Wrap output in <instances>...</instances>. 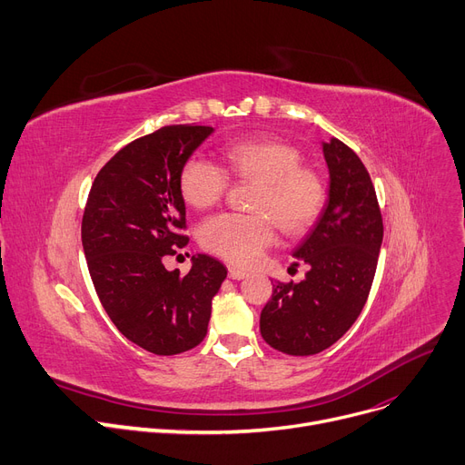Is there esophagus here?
Masks as SVG:
<instances>
[{
    "mask_svg": "<svg viewBox=\"0 0 465 465\" xmlns=\"http://www.w3.org/2000/svg\"><path fill=\"white\" fill-rule=\"evenodd\" d=\"M228 274H230V278H233V281H242V278L249 276V272L242 269H237V267H228Z\"/></svg>",
    "mask_w": 465,
    "mask_h": 465,
    "instance_id": "34e87169",
    "label": "esophagus"
}]
</instances>
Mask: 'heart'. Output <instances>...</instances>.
Instances as JSON below:
<instances>
[{"mask_svg":"<svg viewBox=\"0 0 465 465\" xmlns=\"http://www.w3.org/2000/svg\"><path fill=\"white\" fill-rule=\"evenodd\" d=\"M228 172L207 157L194 154L179 175L183 200L194 209L219 203L230 176L258 183L252 209L258 213H223L200 228L203 249L237 265L254 263L274 242V223L288 235L311 230L325 207L327 191L322 175L302 166L301 151L281 138L252 136L230 143L224 151Z\"/></svg>","mask_w":465,"mask_h":465,"instance_id":"1","label":"heart"}]
</instances>
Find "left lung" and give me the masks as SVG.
Listing matches in <instances>:
<instances>
[{
  "label": "left lung",
  "instance_id": "1",
  "mask_svg": "<svg viewBox=\"0 0 465 465\" xmlns=\"http://www.w3.org/2000/svg\"><path fill=\"white\" fill-rule=\"evenodd\" d=\"M329 198L320 219L295 246L308 265L301 282H276L260 316L265 342L286 355H316L359 318L374 282L383 221L372 179L340 140L322 143Z\"/></svg>",
  "mask_w": 465,
  "mask_h": 465
}]
</instances>
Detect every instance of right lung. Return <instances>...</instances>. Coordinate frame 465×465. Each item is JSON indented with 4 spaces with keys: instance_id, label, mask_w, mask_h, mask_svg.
Masks as SVG:
<instances>
[{
    "instance_id": "add662e5",
    "label": "right lung",
    "mask_w": 465,
    "mask_h": 465,
    "mask_svg": "<svg viewBox=\"0 0 465 465\" xmlns=\"http://www.w3.org/2000/svg\"><path fill=\"white\" fill-rule=\"evenodd\" d=\"M211 127L170 125L119 149L91 184L82 244L93 286L117 331L154 355L196 348L207 334L211 301L228 269L207 254L191 271L164 258L189 242L181 230V170Z\"/></svg>"
}]
</instances>
